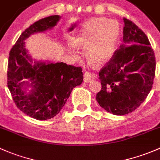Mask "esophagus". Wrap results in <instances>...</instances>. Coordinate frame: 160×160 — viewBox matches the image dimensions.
Masks as SVG:
<instances>
[{
    "mask_svg": "<svg viewBox=\"0 0 160 160\" xmlns=\"http://www.w3.org/2000/svg\"><path fill=\"white\" fill-rule=\"evenodd\" d=\"M97 79V75L94 73L91 72H85L84 77H83V80L86 83H90V82L93 81V80Z\"/></svg>",
    "mask_w": 160,
    "mask_h": 160,
    "instance_id": "34e87169",
    "label": "esophagus"
}]
</instances>
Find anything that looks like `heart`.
Instances as JSON below:
<instances>
[{
    "label": "heart",
    "mask_w": 160,
    "mask_h": 160,
    "mask_svg": "<svg viewBox=\"0 0 160 160\" xmlns=\"http://www.w3.org/2000/svg\"><path fill=\"white\" fill-rule=\"evenodd\" d=\"M120 25L105 18L88 20L74 40L79 48H87V57L92 64L102 65L112 58L120 38Z\"/></svg>",
    "instance_id": "1"
}]
</instances>
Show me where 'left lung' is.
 Returning <instances> with one entry per match:
<instances>
[{
    "instance_id": "8db88e82",
    "label": "left lung",
    "mask_w": 160,
    "mask_h": 160,
    "mask_svg": "<svg viewBox=\"0 0 160 160\" xmlns=\"http://www.w3.org/2000/svg\"><path fill=\"white\" fill-rule=\"evenodd\" d=\"M123 44L99 72L102 88L97 102L114 115L128 114L146 100L153 84L156 59L142 30L123 18Z\"/></svg>"
}]
</instances>
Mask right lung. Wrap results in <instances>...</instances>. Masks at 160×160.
I'll use <instances>...</instances> for the list:
<instances>
[{
    "label": "right lung",
    "mask_w": 160,
    "mask_h": 160,
    "mask_svg": "<svg viewBox=\"0 0 160 160\" xmlns=\"http://www.w3.org/2000/svg\"><path fill=\"white\" fill-rule=\"evenodd\" d=\"M60 17L53 15L40 19L21 33L9 53L8 87L20 110L38 120H46L60 112L72 90L83 80L80 67L63 63H33L25 48L24 40L33 33L44 32L57 25ZM25 78L28 80L23 82ZM32 89L28 94L26 90Z\"/></svg>",
    "instance_id": "obj_1"
}]
</instances>
